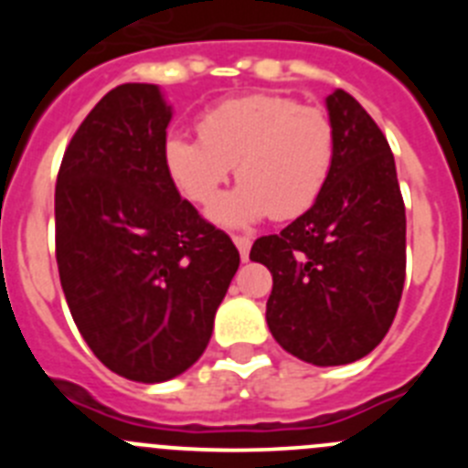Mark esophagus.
<instances>
[{
    "label": "esophagus",
    "mask_w": 468,
    "mask_h": 468,
    "mask_svg": "<svg viewBox=\"0 0 468 468\" xmlns=\"http://www.w3.org/2000/svg\"><path fill=\"white\" fill-rule=\"evenodd\" d=\"M234 239V243H237V248H239V253H241V260L243 262H246L248 260V253H250V237H241V234H237V237H231Z\"/></svg>",
    "instance_id": "esophagus-1"
}]
</instances>
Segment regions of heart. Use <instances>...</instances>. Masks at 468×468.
Masks as SVG:
<instances>
[{
  "mask_svg": "<svg viewBox=\"0 0 468 468\" xmlns=\"http://www.w3.org/2000/svg\"><path fill=\"white\" fill-rule=\"evenodd\" d=\"M335 126L321 107L285 95H246L208 110L198 138L171 133L164 168L187 201L208 206L237 166L239 187L210 206V220L248 227L292 220L318 201L335 164Z\"/></svg>",
  "mask_w": 468,
  "mask_h": 468,
  "instance_id": "b5f03b06",
  "label": "heart"
}]
</instances>
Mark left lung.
Returning a JSON list of instances; mask_svg holds the SVG:
<instances>
[{
    "label": "left lung",
    "instance_id": "obj_1",
    "mask_svg": "<svg viewBox=\"0 0 468 468\" xmlns=\"http://www.w3.org/2000/svg\"><path fill=\"white\" fill-rule=\"evenodd\" d=\"M335 164L316 204L250 260L271 271L267 325L312 366L367 356L394 324L405 281V206L387 138L356 98H325Z\"/></svg>",
    "mask_w": 468,
    "mask_h": 468
}]
</instances>
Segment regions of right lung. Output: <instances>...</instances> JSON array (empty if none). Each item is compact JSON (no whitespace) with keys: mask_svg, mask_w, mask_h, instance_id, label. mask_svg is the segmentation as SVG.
Instances as JSON below:
<instances>
[{"mask_svg":"<svg viewBox=\"0 0 468 468\" xmlns=\"http://www.w3.org/2000/svg\"><path fill=\"white\" fill-rule=\"evenodd\" d=\"M173 110L159 86L112 89L56 183V260L74 324L112 373L166 382L198 361L239 250L164 168Z\"/></svg>","mask_w":468,"mask_h":468,"instance_id":"1","label":"right lung"}]
</instances>
